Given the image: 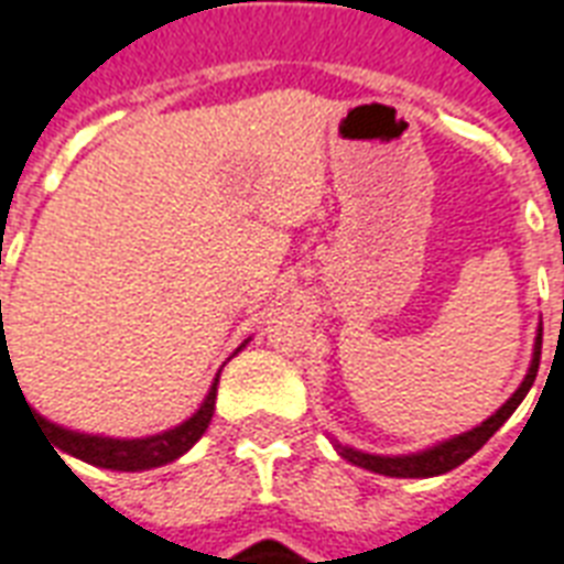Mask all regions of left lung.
<instances>
[{"label":"left lung","instance_id":"obj_1","mask_svg":"<svg viewBox=\"0 0 564 564\" xmlns=\"http://www.w3.org/2000/svg\"><path fill=\"white\" fill-rule=\"evenodd\" d=\"M539 364H541V334L535 337V351H532V364L527 378L521 381V387L506 399V405L485 420L482 425H476L470 432H464V435H455L444 444L432 446V449H423V453H411V455H369V453H358V449H351V446H339L337 453L351 462L355 467H364V470L381 473V476H397V479H429V476H441V473L455 470L458 464H464L470 455H476L482 449L488 441L494 437V432L500 429L511 414H514V408L521 405L523 397L530 393L532 381L539 376Z\"/></svg>","mask_w":564,"mask_h":564}]
</instances>
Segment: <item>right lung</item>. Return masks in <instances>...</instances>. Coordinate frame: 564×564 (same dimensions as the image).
<instances>
[{
  "mask_svg": "<svg viewBox=\"0 0 564 564\" xmlns=\"http://www.w3.org/2000/svg\"><path fill=\"white\" fill-rule=\"evenodd\" d=\"M2 304V301H0ZM2 311V307H0ZM6 337L0 343V358H6ZM218 378L209 387L204 405L197 408L195 414L188 416L186 423L167 429L162 435L150 437H135V441H118V437H100V435H82V432H70L64 425H55L50 420H43L41 414L37 423L43 425V432L53 441V449H62V453L73 455V458H82V462L97 464V467H106V470H150V467H162V464H171L174 458H180L183 453H188L192 446L200 441L206 429H209V420H213L215 411V390H218ZM32 411V408H29Z\"/></svg>",
  "mask_w": 564,
  "mask_h": 564,
  "instance_id": "obj_1",
  "label": "right lung"
}]
</instances>
